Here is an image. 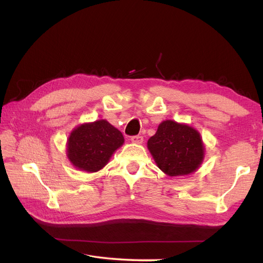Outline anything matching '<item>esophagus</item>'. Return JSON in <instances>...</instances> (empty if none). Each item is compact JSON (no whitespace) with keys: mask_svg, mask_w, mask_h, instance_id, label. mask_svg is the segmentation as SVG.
Wrapping results in <instances>:
<instances>
[{"mask_svg":"<svg viewBox=\"0 0 263 263\" xmlns=\"http://www.w3.org/2000/svg\"><path fill=\"white\" fill-rule=\"evenodd\" d=\"M130 140L134 144H141V142L144 141V137H142L141 135H136V136L130 137Z\"/></svg>","mask_w":263,"mask_h":263,"instance_id":"obj_1","label":"esophagus"}]
</instances>
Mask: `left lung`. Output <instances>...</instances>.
<instances>
[{"mask_svg": "<svg viewBox=\"0 0 263 263\" xmlns=\"http://www.w3.org/2000/svg\"><path fill=\"white\" fill-rule=\"evenodd\" d=\"M148 149L159 168L171 177L194 172L204 157L200 134L173 121L159 125L156 135L148 140Z\"/></svg>", "mask_w": 263, "mask_h": 263, "instance_id": "obj_1", "label": "left lung"}]
</instances>
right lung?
<instances>
[{"label": "right lung", "instance_id": "add662e5", "mask_svg": "<svg viewBox=\"0 0 263 263\" xmlns=\"http://www.w3.org/2000/svg\"><path fill=\"white\" fill-rule=\"evenodd\" d=\"M123 142V134L104 119L83 124L70 135L68 158L76 168L97 172L107 163Z\"/></svg>", "mask_w": 263, "mask_h": 263}]
</instances>
